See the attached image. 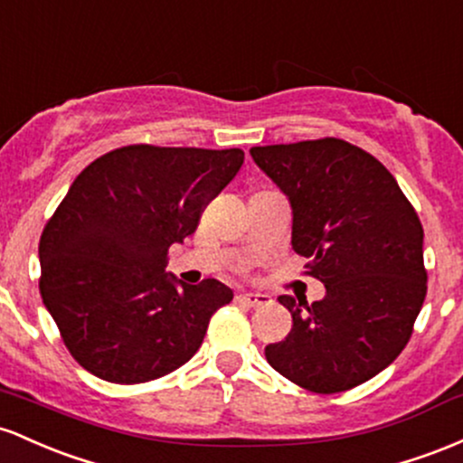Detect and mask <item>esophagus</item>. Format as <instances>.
<instances>
[{
  "label": "esophagus",
  "instance_id": "obj_1",
  "mask_svg": "<svg viewBox=\"0 0 463 463\" xmlns=\"http://www.w3.org/2000/svg\"><path fill=\"white\" fill-rule=\"evenodd\" d=\"M236 301H238V304H242V306H249V308H260V306L269 304V301H271V299H269V295L242 293V295H238Z\"/></svg>",
  "mask_w": 463,
  "mask_h": 463
}]
</instances>
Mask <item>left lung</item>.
I'll use <instances>...</instances> for the list:
<instances>
[{"instance_id": "8db88e82", "label": "left lung", "mask_w": 463, "mask_h": 463, "mask_svg": "<svg viewBox=\"0 0 463 463\" xmlns=\"http://www.w3.org/2000/svg\"><path fill=\"white\" fill-rule=\"evenodd\" d=\"M251 157L293 207V249L326 287L308 304L278 298L293 317L264 347L275 372L315 393L370 381L404 350L427 298L424 230L393 175L336 137L253 146Z\"/></svg>"}]
</instances>
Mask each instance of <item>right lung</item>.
<instances>
[{
	"label": "right lung",
	"mask_w": 463,
	"mask_h": 463,
	"mask_svg": "<svg viewBox=\"0 0 463 463\" xmlns=\"http://www.w3.org/2000/svg\"><path fill=\"white\" fill-rule=\"evenodd\" d=\"M242 162L241 148L131 144L76 176L41 233L39 290L78 365L135 385L196 354L233 293L214 278L176 287L168 249L196 232Z\"/></svg>",
	"instance_id": "right-lung-1"
}]
</instances>
